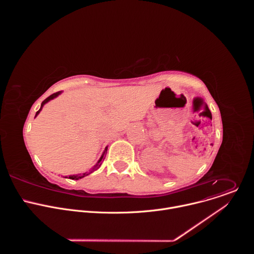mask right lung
Returning <instances> with one entry per match:
<instances>
[{"mask_svg": "<svg viewBox=\"0 0 254 254\" xmlns=\"http://www.w3.org/2000/svg\"><path fill=\"white\" fill-rule=\"evenodd\" d=\"M61 93V91H58V92H56V93H53V94H51L50 96H48L45 100H43L42 101V104H41V107H40V110L36 113V116H35V118L37 117L38 115H39V113L41 112V110H42V107H43V105L45 104V103H47L49 100H51V99H53V98H55V97H57L59 94ZM106 152H107V147L105 148V150H104V152H103V154H102V156L100 157V159L98 160V162L96 163V165L92 168V170L90 171V173H92V172H94L95 170H97L99 167H100V165L102 164V162H103V160H104V155H106ZM89 173V174H90ZM86 175H88V174H86V173H84V174H80V175H73V176H69V179H72V180H78V179H81V178H83V177H85ZM66 178V177H65Z\"/></svg>", "mask_w": 254, "mask_h": 254, "instance_id": "add662e5", "label": "right lung"}]
</instances>
